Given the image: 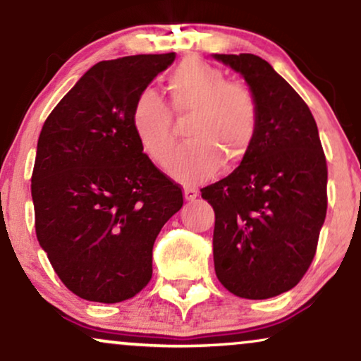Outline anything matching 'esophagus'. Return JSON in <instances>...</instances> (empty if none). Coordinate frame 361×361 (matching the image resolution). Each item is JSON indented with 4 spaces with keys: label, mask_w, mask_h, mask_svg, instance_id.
I'll return each instance as SVG.
<instances>
[{
    "label": "esophagus",
    "mask_w": 361,
    "mask_h": 361,
    "mask_svg": "<svg viewBox=\"0 0 361 361\" xmlns=\"http://www.w3.org/2000/svg\"><path fill=\"white\" fill-rule=\"evenodd\" d=\"M183 195H185V200L186 202H193L195 198L198 197V192L195 188H185L183 190Z\"/></svg>",
    "instance_id": "1"
}]
</instances>
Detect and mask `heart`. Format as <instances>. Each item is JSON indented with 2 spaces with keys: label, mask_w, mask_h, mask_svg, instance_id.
I'll list each match as a JSON object with an SVG mask.
<instances>
[{
  "label": "heart",
  "mask_w": 361,
  "mask_h": 361,
  "mask_svg": "<svg viewBox=\"0 0 361 361\" xmlns=\"http://www.w3.org/2000/svg\"><path fill=\"white\" fill-rule=\"evenodd\" d=\"M171 106L186 126V144L169 163V173L185 185L210 180L226 163L246 159L259 132V102L247 85L227 81L221 69L202 59H186L168 78ZM140 147L152 163L164 166L175 149L171 111L154 90H142L130 110Z\"/></svg>",
  "instance_id": "b5f03b06"
}]
</instances>
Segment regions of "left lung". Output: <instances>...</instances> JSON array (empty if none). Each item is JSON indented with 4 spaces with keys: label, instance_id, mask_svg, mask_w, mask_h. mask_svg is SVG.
<instances>
[{
    "label": "left lung",
    "instance_id": "8db88e82",
    "mask_svg": "<svg viewBox=\"0 0 361 361\" xmlns=\"http://www.w3.org/2000/svg\"><path fill=\"white\" fill-rule=\"evenodd\" d=\"M243 74L259 102L246 159L202 188L214 207L215 275L234 295L261 300L293 288L309 270L327 210V164L307 103L255 54H215Z\"/></svg>",
    "mask_w": 361,
    "mask_h": 361
}]
</instances>
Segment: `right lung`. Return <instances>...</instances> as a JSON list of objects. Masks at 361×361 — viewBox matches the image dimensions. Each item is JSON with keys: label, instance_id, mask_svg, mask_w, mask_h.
<instances>
[{"label": "right lung", "instance_id": "add662e5", "mask_svg": "<svg viewBox=\"0 0 361 361\" xmlns=\"http://www.w3.org/2000/svg\"><path fill=\"white\" fill-rule=\"evenodd\" d=\"M176 54L102 61L57 103L32 173L35 233L54 271L85 300L132 299L152 276V246L183 205L180 185L142 152L135 97Z\"/></svg>", "mask_w": 361, "mask_h": 361}]
</instances>
